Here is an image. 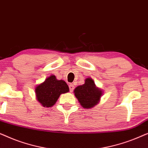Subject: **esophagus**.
Here are the masks:
<instances>
[{
    "label": "esophagus",
    "mask_w": 148,
    "mask_h": 148,
    "mask_svg": "<svg viewBox=\"0 0 148 148\" xmlns=\"http://www.w3.org/2000/svg\"><path fill=\"white\" fill-rule=\"evenodd\" d=\"M69 90H70V92H72L74 90V85L72 84H70L69 86Z\"/></svg>",
    "instance_id": "34e87169"
}]
</instances>
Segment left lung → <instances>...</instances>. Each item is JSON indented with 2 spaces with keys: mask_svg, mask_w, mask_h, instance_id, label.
I'll list each match as a JSON object with an SVG mask.
<instances>
[{
  "mask_svg": "<svg viewBox=\"0 0 148 148\" xmlns=\"http://www.w3.org/2000/svg\"><path fill=\"white\" fill-rule=\"evenodd\" d=\"M75 96L83 108H92L100 102L103 91L98 88L92 78L85 79V84L79 86L74 90Z\"/></svg>",
  "mask_w": 148,
  "mask_h": 148,
  "instance_id": "8db88e82",
  "label": "left lung"
}]
</instances>
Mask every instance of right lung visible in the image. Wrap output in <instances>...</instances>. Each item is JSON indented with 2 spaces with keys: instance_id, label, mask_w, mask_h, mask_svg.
I'll return each mask as SVG.
<instances>
[{
  "instance_id": "add662e5",
  "label": "right lung",
  "mask_w": 148,
  "mask_h": 148,
  "mask_svg": "<svg viewBox=\"0 0 148 148\" xmlns=\"http://www.w3.org/2000/svg\"><path fill=\"white\" fill-rule=\"evenodd\" d=\"M69 92L68 85L64 80H58L54 75L35 88L36 99L42 106L50 108L56 104L60 94Z\"/></svg>"
}]
</instances>
